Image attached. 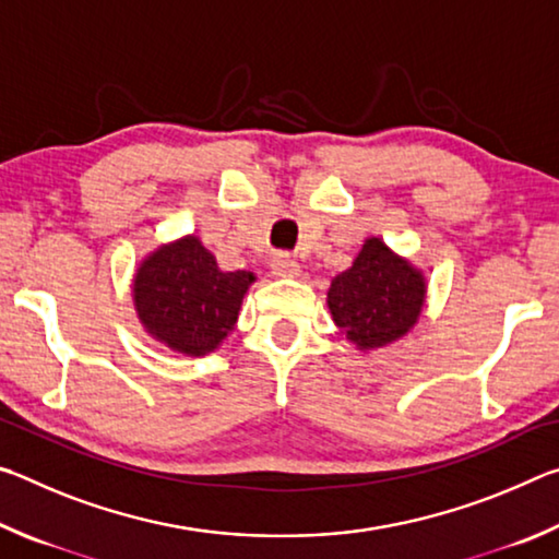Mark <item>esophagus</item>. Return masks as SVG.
Listing matches in <instances>:
<instances>
[{"label": "esophagus", "mask_w": 559, "mask_h": 559, "mask_svg": "<svg viewBox=\"0 0 559 559\" xmlns=\"http://www.w3.org/2000/svg\"><path fill=\"white\" fill-rule=\"evenodd\" d=\"M271 273L276 278H298L300 276V263L288 257V253H278L271 259Z\"/></svg>", "instance_id": "obj_1"}]
</instances>
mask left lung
I'll return each instance as SVG.
<instances>
[{
	"mask_svg": "<svg viewBox=\"0 0 559 559\" xmlns=\"http://www.w3.org/2000/svg\"><path fill=\"white\" fill-rule=\"evenodd\" d=\"M424 302V273L377 236L365 239L353 266L337 273L328 288L330 316L362 353L402 340L419 323Z\"/></svg>",
	"mask_w": 559,
	"mask_h": 559,
	"instance_id": "8db88e82",
	"label": "left lung"
}]
</instances>
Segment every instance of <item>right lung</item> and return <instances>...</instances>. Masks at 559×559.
Returning a JSON list of instances; mask_svg holds the SVG:
<instances>
[{"label": "right lung", "mask_w": 559, "mask_h": 559, "mask_svg": "<svg viewBox=\"0 0 559 559\" xmlns=\"http://www.w3.org/2000/svg\"><path fill=\"white\" fill-rule=\"evenodd\" d=\"M251 271H222L194 234L157 246L138 263L132 302L145 333L187 357L214 353L231 333Z\"/></svg>", "instance_id": "1"}]
</instances>
